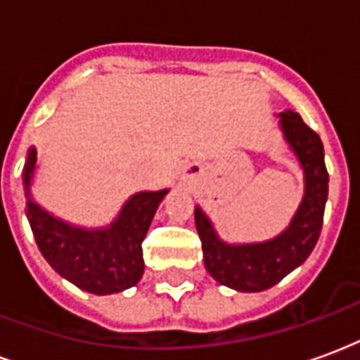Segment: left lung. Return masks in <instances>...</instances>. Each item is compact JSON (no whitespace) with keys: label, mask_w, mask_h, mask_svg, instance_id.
Listing matches in <instances>:
<instances>
[{"label":"left lung","mask_w":360,"mask_h":360,"mask_svg":"<svg viewBox=\"0 0 360 360\" xmlns=\"http://www.w3.org/2000/svg\"><path fill=\"white\" fill-rule=\"evenodd\" d=\"M281 129L304 169V198L291 226L283 233L257 245H226L214 233L200 208H195V224L202 243L204 266L219 283L237 291H264L302 264L314 249L328 198V169L322 141L299 113H281Z\"/></svg>","instance_id":"1"}]
</instances>
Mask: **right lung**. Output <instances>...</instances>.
I'll return each mask as SVG.
<instances>
[{
	"mask_svg": "<svg viewBox=\"0 0 360 360\" xmlns=\"http://www.w3.org/2000/svg\"><path fill=\"white\" fill-rule=\"evenodd\" d=\"M34 165L36 152L32 148L22 169L27 195ZM167 191L134 195L115 224L98 231L67 226L32 200L27 204V218L42 257L59 276L89 293L111 295L136 285L142 278V241Z\"/></svg>",
	"mask_w": 360,
	"mask_h": 360,
	"instance_id": "obj_1",
	"label": "right lung"
}]
</instances>
